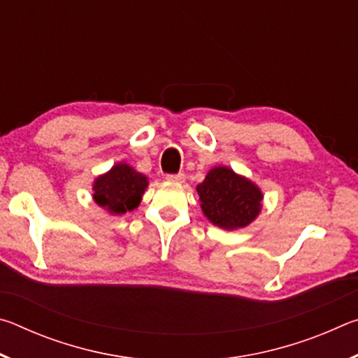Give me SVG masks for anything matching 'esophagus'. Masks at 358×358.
Masks as SVG:
<instances>
[{
    "mask_svg": "<svg viewBox=\"0 0 358 358\" xmlns=\"http://www.w3.org/2000/svg\"><path fill=\"white\" fill-rule=\"evenodd\" d=\"M169 181H173V183H183L185 181V173L183 172H178V173H171V175H167L166 177Z\"/></svg>",
    "mask_w": 358,
    "mask_h": 358,
    "instance_id": "esophagus-1",
    "label": "esophagus"
}]
</instances>
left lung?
<instances>
[{
	"label": "left lung",
	"instance_id": "left-lung-1",
	"mask_svg": "<svg viewBox=\"0 0 358 358\" xmlns=\"http://www.w3.org/2000/svg\"><path fill=\"white\" fill-rule=\"evenodd\" d=\"M203 215L215 226L234 230L246 227L256 220L262 208V192L229 167H215L197 186Z\"/></svg>",
	"mask_w": 358,
	"mask_h": 358
}]
</instances>
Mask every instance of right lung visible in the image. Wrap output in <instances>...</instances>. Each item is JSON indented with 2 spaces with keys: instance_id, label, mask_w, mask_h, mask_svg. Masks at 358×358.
Instances as JSON below:
<instances>
[{
  "instance_id": "add662e5",
  "label": "right lung",
  "mask_w": 358,
  "mask_h": 358,
  "mask_svg": "<svg viewBox=\"0 0 358 358\" xmlns=\"http://www.w3.org/2000/svg\"><path fill=\"white\" fill-rule=\"evenodd\" d=\"M148 186V178L124 162L99 175L93 183V199L110 215H123L138 207Z\"/></svg>"
}]
</instances>
